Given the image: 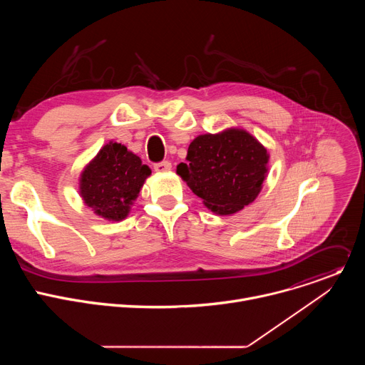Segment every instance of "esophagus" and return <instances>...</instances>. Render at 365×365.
<instances>
[{
    "label": "esophagus",
    "mask_w": 365,
    "mask_h": 365,
    "mask_svg": "<svg viewBox=\"0 0 365 365\" xmlns=\"http://www.w3.org/2000/svg\"><path fill=\"white\" fill-rule=\"evenodd\" d=\"M170 169H172V163L168 162V160L154 165V170L158 172V173H165V172H169Z\"/></svg>",
    "instance_id": "1"
}]
</instances>
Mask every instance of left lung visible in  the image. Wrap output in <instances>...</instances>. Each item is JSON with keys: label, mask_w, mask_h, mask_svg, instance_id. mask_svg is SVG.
Listing matches in <instances>:
<instances>
[{"label": "left lung", "mask_w": 365, "mask_h": 365, "mask_svg": "<svg viewBox=\"0 0 365 365\" xmlns=\"http://www.w3.org/2000/svg\"><path fill=\"white\" fill-rule=\"evenodd\" d=\"M267 148L242 128L197 135L187 148V163L176 173L217 215H231L258 196L267 176Z\"/></svg>", "instance_id": "left-lung-1"}]
</instances>
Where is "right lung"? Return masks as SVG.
<instances>
[{
	"mask_svg": "<svg viewBox=\"0 0 365 365\" xmlns=\"http://www.w3.org/2000/svg\"><path fill=\"white\" fill-rule=\"evenodd\" d=\"M150 175V168L143 165L138 155L110 141L82 170L79 195L98 217L123 221Z\"/></svg>",
	"mask_w": 365,
	"mask_h": 365,
	"instance_id": "1",
	"label": "right lung"
}]
</instances>
